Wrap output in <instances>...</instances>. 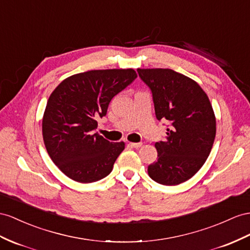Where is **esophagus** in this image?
<instances>
[{"label": "esophagus", "mask_w": 250, "mask_h": 250, "mask_svg": "<svg viewBox=\"0 0 250 250\" xmlns=\"http://www.w3.org/2000/svg\"><path fill=\"white\" fill-rule=\"evenodd\" d=\"M142 143H130V146H133V148H140L142 146Z\"/></svg>", "instance_id": "esophagus-1"}]
</instances>
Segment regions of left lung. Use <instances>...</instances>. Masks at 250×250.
I'll list each match as a JSON object with an SVG mask.
<instances>
[{
    "instance_id": "1",
    "label": "left lung",
    "mask_w": 250,
    "mask_h": 250,
    "mask_svg": "<svg viewBox=\"0 0 250 250\" xmlns=\"http://www.w3.org/2000/svg\"><path fill=\"white\" fill-rule=\"evenodd\" d=\"M153 95L158 120H168L165 142L155 144L157 161L148 174L158 184L175 186L188 181L208 158L216 121L207 94L189 77L170 68H137Z\"/></svg>"
}]
</instances>
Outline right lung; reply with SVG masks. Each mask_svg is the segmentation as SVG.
I'll return each instance as SVG.
<instances>
[{
	"instance_id": "right-lung-1",
	"label": "right lung",
	"mask_w": 250,
	"mask_h": 250,
	"mask_svg": "<svg viewBox=\"0 0 250 250\" xmlns=\"http://www.w3.org/2000/svg\"><path fill=\"white\" fill-rule=\"evenodd\" d=\"M137 78L133 68L94 69L64 79L50 94L42 119L49 157L67 177L93 183L111 173L125 143H110L98 132L114 96Z\"/></svg>"
}]
</instances>
